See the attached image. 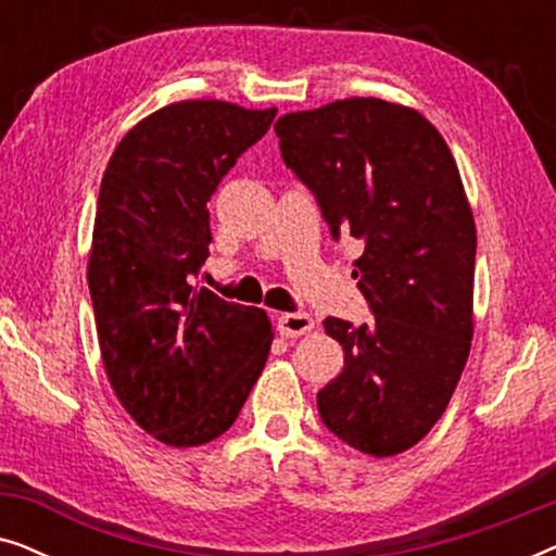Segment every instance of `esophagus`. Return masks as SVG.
Instances as JSON below:
<instances>
[{
    "label": "esophagus",
    "instance_id": "esophagus-1",
    "mask_svg": "<svg viewBox=\"0 0 556 556\" xmlns=\"http://www.w3.org/2000/svg\"><path fill=\"white\" fill-rule=\"evenodd\" d=\"M311 329H314V318H311L308 314H301V311H295V314L278 316L280 337L295 339V337H303V333H308Z\"/></svg>",
    "mask_w": 556,
    "mask_h": 556
}]
</instances>
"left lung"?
Here are the masks:
<instances>
[{"mask_svg": "<svg viewBox=\"0 0 556 556\" xmlns=\"http://www.w3.org/2000/svg\"><path fill=\"white\" fill-rule=\"evenodd\" d=\"M276 134L333 238L359 240L354 278L375 314L324 321L344 369L316 394L318 415L346 445L390 458L445 413L473 339L476 223L458 164L422 113L382 98L286 113Z\"/></svg>", "mask_w": 556, "mask_h": 556, "instance_id": "1", "label": "left lung"}]
</instances>
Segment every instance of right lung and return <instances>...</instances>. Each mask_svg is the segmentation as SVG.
<instances>
[{"label": "right lung", "instance_id": "obj_1", "mask_svg": "<svg viewBox=\"0 0 556 556\" xmlns=\"http://www.w3.org/2000/svg\"><path fill=\"white\" fill-rule=\"evenodd\" d=\"M273 118L227 101L169 103L105 166L88 257L98 346L121 405L164 445L230 430L268 359L265 311L192 280L210 255V197Z\"/></svg>", "mask_w": 556, "mask_h": 556}]
</instances>
